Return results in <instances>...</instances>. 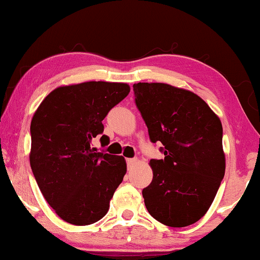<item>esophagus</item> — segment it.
<instances>
[{"instance_id": "1", "label": "esophagus", "mask_w": 260, "mask_h": 260, "mask_svg": "<svg viewBox=\"0 0 260 260\" xmlns=\"http://www.w3.org/2000/svg\"><path fill=\"white\" fill-rule=\"evenodd\" d=\"M137 162H138L137 158H127V159H126L127 168L131 169V168H133V167H135V166L137 165Z\"/></svg>"}]
</instances>
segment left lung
<instances>
[{
	"label": "left lung",
	"instance_id": "left-lung-1",
	"mask_svg": "<svg viewBox=\"0 0 260 260\" xmlns=\"http://www.w3.org/2000/svg\"><path fill=\"white\" fill-rule=\"evenodd\" d=\"M135 103L163 159H150L152 181L142 194L163 225L186 227L206 214L225 175L222 125L204 99L163 83L134 84Z\"/></svg>",
	"mask_w": 260,
	"mask_h": 260
}]
</instances>
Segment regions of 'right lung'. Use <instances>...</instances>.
I'll return each instance as SVG.
<instances>
[{
  "instance_id": "1",
  "label": "right lung",
  "mask_w": 260,
  "mask_h": 260,
  "mask_svg": "<svg viewBox=\"0 0 260 260\" xmlns=\"http://www.w3.org/2000/svg\"><path fill=\"white\" fill-rule=\"evenodd\" d=\"M129 92L127 84L106 81L60 86L35 111L30 167L46 201L63 221L91 225L108 213L126 163L123 156L95 152L91 141L103 134V119ZM101 141L109 137L103 135Z\"/></svg>"
}]
</instances>
